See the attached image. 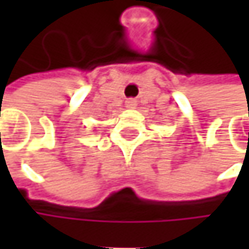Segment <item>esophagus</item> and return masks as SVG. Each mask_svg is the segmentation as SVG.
I'll return each mask as SVG.
<instances>
[{
  "instance_id": "esophagus-1",
  "label": "esophagus",
  "mask_w": 249,
  "mask_h": 249,
  "mask_svg": "<svg viewBox=\"0 0 249 249\" xmlns=\"http://www.w3.org/2000/svg\"><path fill=\"white\" fill-rule=\"evenodd\" d=\"M125 105H126V108H135L137 107V101L135 99H126V102H125Z\"/></svg>"
}]
</instances>
